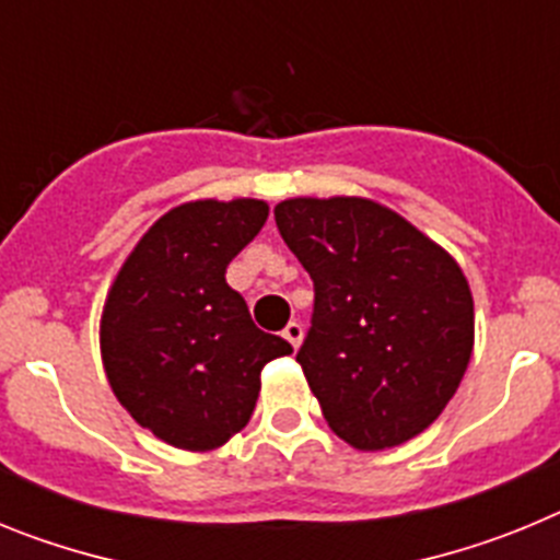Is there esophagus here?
Wrapping results in <instances>:
<instances>
[{
	"mask_svg": "<svg viewBox=\"0 0 560 560\" xmlns=\"http://www.w3.org/2000/svg\"><path fill=\"white\" fill-rule=\"evenodd\" d=\"M283 336L291 341V348L296 350V348H300V345H303V325H300V323H289V325H285Z\"/></svg>",
	"mask_w": 560,
	"mask_h": 560,
	"instance_id": "34e87169",
	"label": "esophagus"
}]
</instances>
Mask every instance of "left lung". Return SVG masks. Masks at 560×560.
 I'll return each mask as SVG.
<instances>
[{"label": "left lung", "instance_id": "1", "mask_svg": "<svg viewBox=\"0 0 560 560\" xmlns=\"http://www.w3.org/2000/svg\"><path fill=\"white\" fill-rule=\"evenodd\" d=\"M277 230L314 280L296 361L328 427L359 452L429 429L474 350V296L459 264L389 207L361 196H296Z\"/></svg>", "mask_w": 560, "mask_h": 560}]
</instances>
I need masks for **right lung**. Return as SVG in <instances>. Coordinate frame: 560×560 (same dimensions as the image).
<instances>
[{
    "label": "right lung",
    "mask_w": 560,
    "mask_h": 560,
    "mask_svg": "<svg viewBox=\"0 0 560 560\" xmlns=\"http://www.w3.org/2000/svg\"><path fill=\"white\" fill-rule=\"evenodd\" d=\"M269 219L260 199H199L153 221L101 316L108 387L167 446L212 452L249 423L260 370L291 353L252 323L226 266Z\"/></svg>",
    "instance_id": "1"
}]
</instances>
